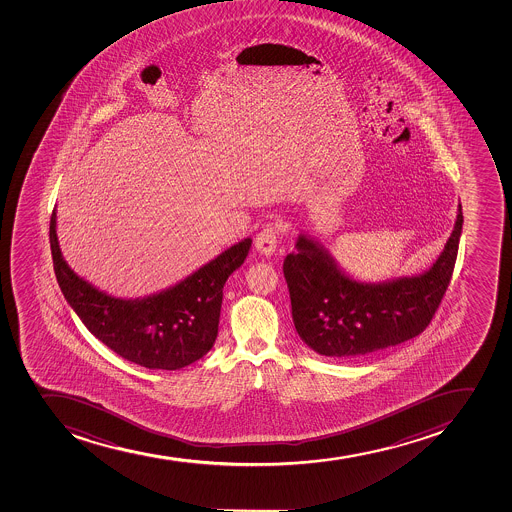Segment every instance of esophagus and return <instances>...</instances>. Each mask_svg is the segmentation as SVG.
Returning a JSON list of instances; mask_svg holds the SVG:
<instances>
[{
  "label": "esophagus",
  "instance_id": "esophagus-1",
  "mask_svg": "<svg viewBox=\"0 0 512 512\" xmlns=\"http://www.w3.org/2000/svg\"><path fill=\"white\" fill-rule=\"evenodd\" d=\"M255 249L263 255V257H272L277 249V227L267 225L260 234L255 237Z\"/></svg>",
  "mask_w": 512,
  "mask_h": 512
}]
</instances>
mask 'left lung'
Listing matches in <instances>:
<instances>
[{"label":"left lung","instance_id":"obj_1","mask_svg":"<svg viewBox=\"0 0 512 512\" xmlns=\"http://www.w3.org/2000/svg\"><path fill=\"white\" fill-rule=\"evenodd\" d=\"M463 207L443 252L423 272L358 280L305 232L283 262L298 336L318 355L360 358L418 336L438 310L458 257Z\"/></svg>","mask_w":512,"mask_h":512}]
</instances>
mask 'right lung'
<instances>
[{"instance_id":"obj_1","label":"right lung","mask_w":512,"mask_h":512,"mask_svg":"<svg viewBox=\"0 0 512 512\" xmlns=\"http://www.w3.org/2000/svg\"><path fill=\"white\" fill-rule=\"evenodd\" d=\"M49 244L66 302L99 341L149 370H181L212 350L225 282L244 263L252 239L240 240L176 285L141 298L109 295L69 267L59 249L56 209Z\"/></svg>"}]
</instances>
